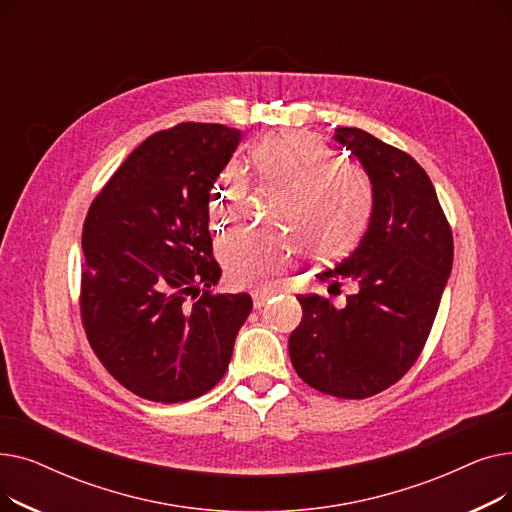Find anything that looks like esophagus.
<instances>
[{
  "mask_svg": "<svg viewBox=\"0 0 512 512\" xmlns=\"http://www.w3.org/2000/svg\"><path fill=\"white\" fill-rule=\"evenodd\" d=\"M251 297H253L255 309H261L267 301L274 297V290H270V288H255V290H251Z\"/></svg>",
  "mask_w": 512,
  "mask_h": 512,
  "instance_id": "obj_1",
  "label": "esophagus"
}]
</instances>
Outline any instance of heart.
I'll return each mask as SVG.
<instances>
[{
	"mask_svg": "<svg viewBox=\"0 0 512 512\" xmlns=\"http://www.w3.org/2000/svg\"><path fill=\"white\" fill-rule=\"evenodd\" d=\"M257 174L288 193L280 226L297 234L315 255L336 257L351 249L371 218L373 186L361 166L336 161V151L307 132H282L261 139L253 151ZM249 188L247 172L230 161L215 178L209 211L215 230L236 218ZM224 270L234 284H249L284 272L301 255L290 234L238 228L218 242Z\"/></svg>",
	"mask_w": 512,
	"mask_h": 512,
	"instance_id": "b5f03b06",
	"label": "heart"
}]
</instances>
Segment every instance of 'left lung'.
Masks as SVG:
<instances>
[{
	"instance_id": "left-lung-1",
	"label": "left lung",
	"mask_w": 512,
	"mask_h": 512,
	"mask_svg": "<svg viewBox=\"0 0 512 512\" xmlns=\"http://www.w3.org/2000/svg\"><path fill=\"white\" fill-rule=\"evenodd\" d=\"M373 186V209L359 247L321 282L348 280L357 292L336 309L301 294L303 319L290 334L294 371L338 398H367L405 375L421 355L452 270V230L436 188L417 161L361 128H336Z\"/></svg>"
}]
</instances>
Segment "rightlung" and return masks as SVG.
<instances>
[{"instance_id":"right-lung-1","label":"right lung","mask_w":512,"mask_h":512,"mask_svg":"<svg viewBox=\"0 0 512 512\" xmlns=\"http://www.w3.org/2000/svg\"><path fill=\"white\" fill-rule=\"evenodd\" d=\"M240 143L224 124L151 134L101 188L83 226L80 315L103 367L141 398L193 400L228 369L249 294H218L211 186Z\"/></svg>"}]
</instances>
